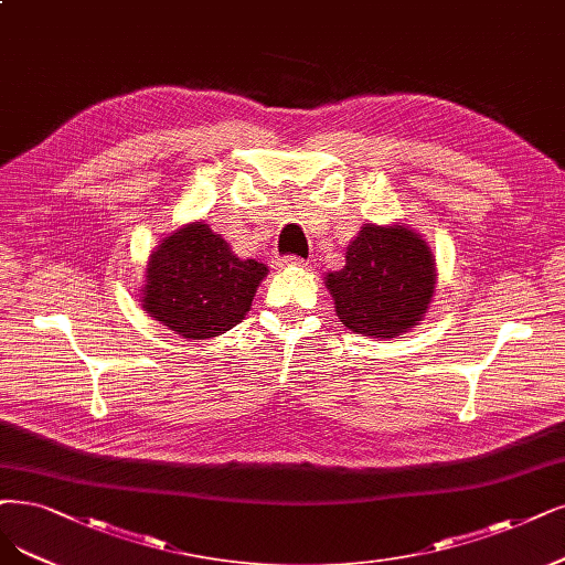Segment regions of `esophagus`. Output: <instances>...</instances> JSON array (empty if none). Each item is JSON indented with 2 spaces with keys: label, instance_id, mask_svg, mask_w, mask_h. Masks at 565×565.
Masks as SVG:
<instances>
[{
  "label": "esophagus",
  "instance_id": "esophagus-1",
  "mask_svg": "<svg viewBox=\"0 0 565 565\" xmlns=\"http://www.w3.org/2000/svg\"><path fill=\"white\" fill-rule=\"evenodd\" d=\"M284 265H298V267H305L307 263H305L302 258H298V256H286V258H284Z\"/></svg>",
  "mask_w": 565,
  "mask_h": 565
}]
</instances>
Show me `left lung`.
<instances>
[{
    "instance_id": "1",
    "label": "left lung",
    "mask_w": 565,
    "mask_h": 565,
    "mask_svg": "<svg viewBox=\"0 0 565 565\" xmlns=\"http://www.w3.org/2000/svg\"><path fill=\"white\" fill-rule=\"evenodd\" d=\"M326 286L342 323L365 338H395L426 315L435 288L428 244L409 227L365 225L347 248V265Z\"/></svg>"
}]
</instances>
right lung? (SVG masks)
I'll return each mask as SVG.
<instances>
[{
  "label": "right lung",
  "instance_id": "obj_1",
  "mask_svg": "<svg viewBox=\"0 0 565 565\" xmlns=\"http://www.w3.org/2000/svg\"><path fill=\"white\" fill-rule=\"evenodd\" d=\"M265 275L263 263L237 258L206 223H191L151 254L141 302L181 338H216L242 323Z\"/></svg>",
  "mask_w": 565,
  "mask_h": 565
}]
</instances>
